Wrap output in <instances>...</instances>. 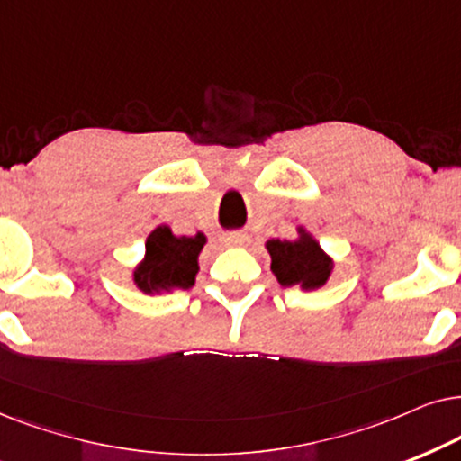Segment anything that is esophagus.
Segmentation results:
<instances>
[{
    "label": "esophagus",
    "mask_w": 461,
    "mask_h": 461,
    "mask_svg": "<svg viewBox=\"0 0 461 461\" xmlns=\"http://www.w3.org/2000/svg\"><path fill=\"white\" fill-rule=\"evenodd\" d=\"M221 240H223L225 247H247L250 238L247 234H242V231H231V234H225Z\"/></svg>",
    "instance_id": "obj_1"
}]
</instances>
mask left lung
Wrapping results in <instances>:
<instances>
[{
	"label": "left lung",
	"instance_id": "8db88e82",
	"mask_svg": "<svg viewBox=\"0 0 461 461\" xmlns=\"http://www.w3.org/2000/svg\"><path fill=\"white\" fill-rule=\"evenodd\" d=\"M266 249L272 259V274L282 286H299L302 291H316L322 288L333 272V257L321 247V242L297 225L294 240H272L266 242Z\"/></svg>",
	"mask_w": 461,
	"mask_h": 461
}]
</instances>
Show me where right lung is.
<instances>
[{
  "mask_svg": "<svg viewBox=\"0 0 461 461\" xmlns=\"http://www.w3.org/2000/svg\"><path fill=\"white\" fill-rule=\"evenodd\" d=\"M206 244V236H176L168 225L153 227L145 240V253L132 267V285L145 294H164L187 291L195 285L200 272L198 257Z\"/></svg>",
  "mask_w": 461,
  "mask_h": 461,
  "instance_id": "obj_1",
  "label": "right lung"
}]
</instances>
